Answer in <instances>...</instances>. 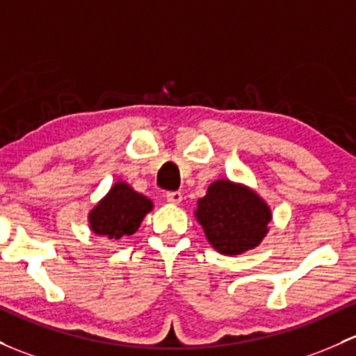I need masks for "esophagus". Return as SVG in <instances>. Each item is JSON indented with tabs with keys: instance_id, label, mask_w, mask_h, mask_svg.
<instances>
[{
	"instance_id": "esophagus-1",
	"label": "esophagus",
	"mask_w": 356,
	"mask_h": 356,
	"mask_svg": "<svg viewBox=\"0 0 356 356\" xmlns=\"http://www.w3.org/2000/svg\"><path fill=\"white\" fill-rule=\"evenodd\" d=\"M167 201L172 204H179L182 201V194L179 191H168L167 193Z\"/></svg>"
}]
</instances>
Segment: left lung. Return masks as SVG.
Here are the masks:
<instances>
[{"instance_id": "8db88e82", "label": "left lung", "mask_w": 356, "mask_h": 356, "mask_svg": "<svg viewBox=\"0 0 356 356\" xmlns=\"http://www.w3.org/2000/svg\"><path fill=\"white\" fill-rule=\"evenodd\" d=\"M197 222L218 252L235 256L259 245L271 222L268 204L250 189L216 181L197 201Z\"/></svg>"}]
</instances>
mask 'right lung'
Returning a JSON list of instances; mask_svg holds the SVG:
<instances>
[{
    "label": "right lung",
    "mask_w": 356,
    "mask_h": 356,
    "mask_svg": "<svg viewBox=\"0 0 356 356\" xmlns=\"http://www.w3.org/2000/svg\"><path fill=\"white\" fill-rule=\"evenodd\" d=\"M152 209V201L136 193L126 182L112 186L111 193L90 213V228L97 235L119 241L133 235L141 220Z\"/></svg>",
    "instance_id": "obj_1"
}]
</instances>
